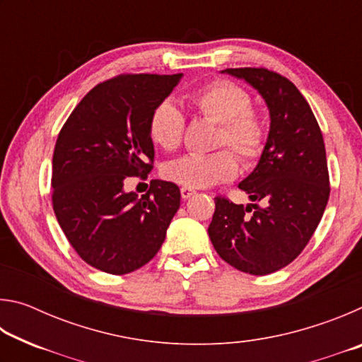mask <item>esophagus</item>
Listing matches in <instances>:
<instances>
[{
	"label": "esophagus",
	"instance_id": "34e87169",
	"mask_svg": "<svg viewBox=\"0 0 362 362\" xmlns=\"http://www.w3.org/2000/svg\"><path fill=\"white\" fill-rule=\"evenodd\" d=\"M194 193H196V192H194L193 188H187V187H182V188H180V194H182L183 199L192 198V196H193Z\"/></svg>",
	"mask_w": 362,
	"mask_h": 362
}]
</instances>
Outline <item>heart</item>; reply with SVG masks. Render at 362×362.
<instances>
[{
    "mask_svg": "<svg viewBox=\"0 0 362 362\" xmlns=\"http://www.w3.org/2000/svg\"><path fill=\"white\" fill-rule=\"evenodd\" d=\"M193 107L206 118L220 124L217 145H228L244 163H252L265 148V127L252 110L250 97L235 83L217 79L206 84L192 97ZM185 119L173 100H163L153 108L148 121V136L159 148H179ZM238 159L230 150L209 155H185L168 163L163 175L169 182L187 188H206L235 179Z\"/></svg>",
    "mask_w": 362,
    "mask_h": 362,
    "instance_id": "obj_1",
    "label": "heart"
}]
</instances>
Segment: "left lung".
<instances>
[{
	"label": "left lung",
	"mask_w": 362,
	"mask_h": 362,
	"mask_svg": "<svg viewBox=\"0 0 362 362\" xmlns=\"http://www.w3.org/2000/svg\"><path fill=\"white\" fill-rule=\"evenodd\" d=\"M222 73L244 79L262 95L269 131L255 169L238 185L250 203L216 198L207 233L226 263L263 276L289 265L321 222L330 192L326 148L308 102L289 79L267 69Z\"/></svg>",
	"instance_id": "obj_1"
}]
</instances>
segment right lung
I'll use <instances>...</instances> for the list:
<instances>
[{
    "mask_svg": "<svg viewBox=\"0 0 362 362\" xmlns=\"http://www.w3.org/2000/svg\"><path fill=\"white\" fill-rule=\"evenodd\" d=\"M182 76L121 75L97 84L59 134L54 212L78 255L100 272L126 274L148 263L180 207V189L173 182L151 180L139 196L124 192V180L151 170L150 115Z\"/></svg>",
    "mask_w": 362,
    "mask_h": 362,
    "instance_id": "right-lung-1",
    "label": "right lung"
}]
</instances>
